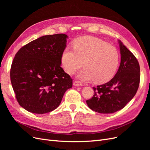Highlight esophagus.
<instances>
[{
  "instance_id": "34e87169",
  "label": "esophagus",
  "mask_w": 150,
  "mask_h": 150,
  "mask_svg": "<svg viewBox=\"0 0 150 150\" xmlns=\"http://www.w3.org/2000/svg\"><path fill=\"white\" fill-rule=\"evenodd\" d=\"M73 85L75 86H77V87H80V86H82V84H81L79 81H75L73 83Z\"/></svg>"
}]
</instances>
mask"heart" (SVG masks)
<instances>
[{
    "mask_svg": "<svg viewBox=\"0 0 150 150\" xmlns=\"http://www.w3.org/2000/svg\"><path fill=\"white\" fill-rule=\"evenodd\" d=\"M120 62L117 49L104 40L91 36H83L73 42V49L66 47L61 55V64L68 74H72L83 66L77 75L82 81L94 79L97 83L111 80Z\"/></svg>",
    "mask_w": 150,
    "mask_h": 150,
    "instance_id": "b5f03b06",
    "label": "heart"
}]
</instances>
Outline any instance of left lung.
Instances as JSON below:
<instances>
[{"label": "left lung", "mask_w": 150, "mask_h": 150, "mask_svg": "<svg viewBox=\"0 0 150 150\" xmlns=\"http://www.w3.org/2000/svg\"><path fill=\"white\" fill-rule=\"evenodd\" d=\"M119 69L109 82L93 88L94 95L86 101L93 111L103 114L115 112L123 108L135 96L139 87L140 68L138 60L121 40Z\"/></svg>", "instance_id": "left-lung-1"}]
</instances>
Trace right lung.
<instances>
[{"label": "right lung", "instance_id": "1", "mask_svg": "<svg viewBox=\"0 0 150 150\" xmlns=\"http://www.w3.org/2000/svg\"><path fill=\"white\" fill-rule=\"evenodd\" d=\"M68 36H42L19 49L11 69V81L19 104L25 110L44 114L56 109L72 79L61 67Z\"/></svg>", "mask_w": 150, "mask_h": 150}]
</instances>
